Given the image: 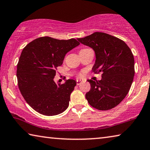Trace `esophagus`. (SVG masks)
I'll return each instance as SVG.
<instances>
[{"mask_svg":"<svg viewBox=\"0 0 150 150\" xmlns=\"http://www.w3.org/2000/svg\"><path fill=\"white\" fill-rule=\"evenodd\" d=\"M83 83V81H81V80H77V85H81Z\"/></svg>","mask_w":150,"mask_h":150,"instance_id":"1","label":"esophagus"}]
</instances>
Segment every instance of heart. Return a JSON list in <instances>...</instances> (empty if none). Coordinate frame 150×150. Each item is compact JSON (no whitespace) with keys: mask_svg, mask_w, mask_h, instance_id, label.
Returning a JSON list of instances; mask_svg holds the SVG:
<instances>
[{"mask_svg":"<svg viewBox=\"0 0 150 150\" xmlns=\"http://www.w3.org/2000/svg\"><path fill=\"white\" fill-rule=\"evenodd\" d=\"M83 75V73H80V74H79V76H80V77H82V76Z\"/></svg>","mask_w":150,"mask_h":150,"instance_id":"1","label":"heart"}]
</instances>
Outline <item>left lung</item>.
Listing matches in <instances>:
<instances>
[{
  "instance_id": "8db88e82",
  "label": "left lung",
  "mask_w": 150,
  "mask_h": 150,
  "mask_svg": "<svg viewBox=\"0 0 150 150\" xmlns=\"http://www.w3.org/2000/svg\"><path fill=\"white\" fill-rule=\"evenodd\" d=\"M77 40L94 50L96 59L92 71L102 73L101 80H87L91 85L85 94L87 101L99 110L115 108L127 96L134 80L132 51L122 40L105 33L96 32Z\"/></svg>"
}]
</instances>
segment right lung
<instances>
[{"instance_id":"1","label":"right lung","mask_w":150,"mask_h":150,"mask_svg":"<svg viewBox=\"0 0 150 150\" xmlns=\"http://www.w3.org/2000/svg\"><path fill=\"white\" fill-rule=\"evenodd\" d=\"M79 44L75 39L42 37L23 49L16 70L18 88L27 103L38 113L56 115L68 108L77 83L68 79L63 84H57L54 77L65 54Z\"/></svg>"}]
</instances>
